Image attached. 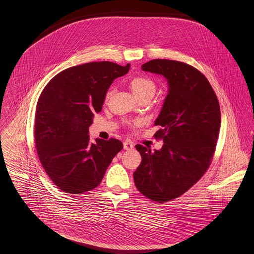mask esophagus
I'll return each instance as SVG.
<instances>
[{"label": "esophagus", "instance_id": "obj_1", "mask_svg": "<svg viewBox=\"0 0 254 254\" xmlns=\"http://www.w3.org/2000/svg\"><path fill=\"white\" fill-rule=\"evenodd\" d=\"M123 146H124V149H131L134 147V145L131 141L129 140H126L124 143H123Z\"/></svg>", "mask_w": 254, "mask_h": 254}]
</instances>
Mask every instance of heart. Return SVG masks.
<instances>
[{"mask_svg":"<svg viewBox=\"0 0 254 254\" xmlns=\"http://www.w3.org/2000/svg\"><path fill=\"white\" fill-rule=\"evenodd\" d=\"M130 87L134 93V95L138 98V100L146 98L151 99L156 91L155 82L146 76H136L130 81ZM110 96V92L108 93L107 98Z\"/></svg>","mask_w":254,"mask_h":254,"instance_id":"1","label":"heart"}]
</instances>
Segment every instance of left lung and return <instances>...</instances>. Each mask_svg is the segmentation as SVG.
<instances>
[{"mask_svg": "<svg viewBox=\"0 0 254 254\" xmlns=\"http://www.w3.org/2000/svg\"><path fill=\"white\" fill-rule=\"evenodd\" d=\"M144 71L163 75L169 93L154 125L161 149L136 145L142 162L134 172L139 191L163 203L181 196L209 168L217 144L221 113L217 96L206 77L185 63L152 60Z\"/></svg>", "mask_w": 254, "mask_h": 254, "instance_id": "left-lung-1", "label": "left lung"}]
</instances>
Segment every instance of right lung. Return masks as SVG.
<instances>
[{"mask_svg": "<svg viewBox=\"0 0 254 254\" xmlns=\"http://www.w3.org/2000/svg\"><path fill=\"white\" fill-rule=\"evenodd\" d=\"M129 69V64L88 63L58 73L42 91L35 111L37 154L47 175L63 191L78 194L97 188L123 148L122 142L113 138L91 144L88 133L109 86Z\"/></svg>", "mask_w": 254, "mask_h": 254, "instance_id": "right-lung-1", "label": "right lung"}]
</instances>
